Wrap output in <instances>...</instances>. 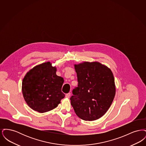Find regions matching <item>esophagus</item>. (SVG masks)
I'll return each mask as SVG.
<instances>
[{
    "instance_id": "esophagus-1",
    "label": "esophagus",
    "mask_w": 146,
    "mask_h": 146,
    "mask_svg": "<svg viewBox=\"0 0 146 146\" xmlns=\"http://www.w3.org/2000/svg\"><path fill=\"white\" fill-rule=\"evenodd\" d=\"M70 93H68V94H67L66 95V98H70Z\"/></svg>"
}]
</instances>
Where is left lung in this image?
<instances>
[{"label": "left lung", "mask_w": 146, "mask_h": 146, "mask_svg": "<svg viewBox=\"0 0 146 146\" xmlns=\"http://www.w3.org/2000/svg\"><path fill=\"white\" fill-rule=\"evenodd\" d=\"M78 87L73 90L70 103L77 116L86 121L102 117L111 107L115 95L111 70L99 62L74 64Z\"/></svg>", "instance_id": "1"}]
</instances>
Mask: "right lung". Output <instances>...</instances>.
<instances>
[{
  "label": "right lung",
  "instance_id": "right-lung-1",
  "mask_svg": "<svg viewBox=\"0 0 146 146\" xmlns=\"http://www.w3.org/2000/svg\"><path fill=\"white\" fill-rule=\"evenodd\" d=\"M56 71L52 63L45 62L28 70L23 79V96L35 111L42 113L52 110L65 96L61 91L64 79L56 75Z\"/></svg>",
  "mask_w": 146,
  "mask_h": 146
}]
</instances>
